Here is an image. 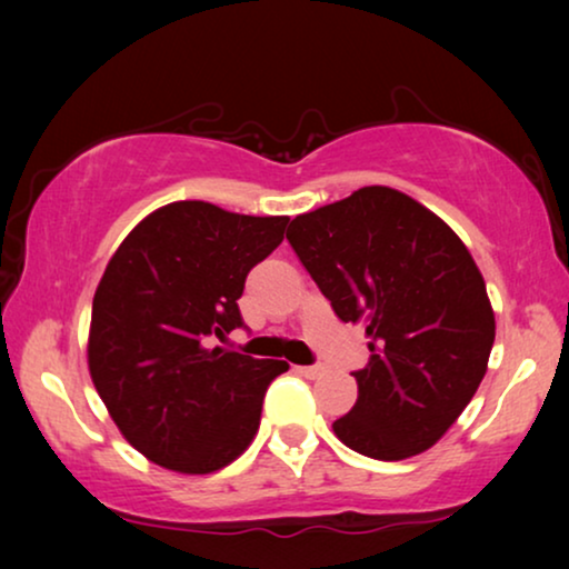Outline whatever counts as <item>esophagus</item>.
<instances>
[{"mask_svg": "<svg viewBox=\"0 0 569 569\" xmlns=\"http://www.w3.org/2000/svg\"><path fill=\"white\" fill-rule=\"evenodd\" d=\"M295 372H300L302 378H310V380H313V378L321 376L323 368H321V365H298V368H295Z\"/></svg>", "mask_w": 569, "mask_h": 569, "instance_id": "1", "label": "esophagus"}]
</instances>
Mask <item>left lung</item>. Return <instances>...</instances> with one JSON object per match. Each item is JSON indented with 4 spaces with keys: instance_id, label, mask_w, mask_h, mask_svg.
<instances>
[{
    "instance_id": "left-lung-1",
    "label": "left lung",
    "mask_w": 569,
    "mask_h": 569,
    "mask_svg": "<svg viewBox=\"0 0 569 569\" xmlns=\"http://www.w3.org/2000/svg\"><path fill=\"white\" fill-rule=\"evenodd\" d=\"M287 240L333 313L370 339L337 438L378 461L432 448L473 399L495 345L492 302L469 248L388 186L298 214Z\"/></svg>"
}]
</instances>
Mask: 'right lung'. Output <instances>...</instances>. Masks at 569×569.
Returning a JSON list of instances; mask_svg holds the SVG:
<instances>
[{
    "instance_id": "add662e5",
    "label": "right lung",
    "mask_w": 569,
    "mask_h": 569,
    "mask_svg": "<svg viewBox=\"0 0 569 569\" xmlns=\"http://www.w3.org/2000/svg\"><path fill=\"white\" fill-rule=\"evenodd\" d=\"M290 217L173 201L111 256L92 298L88 368L123 438L152 463L212 473L251 446L282 360L212 347L243 326L246 277L282 243Z\"/></svg>"
}]
</instances>
